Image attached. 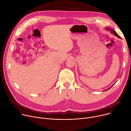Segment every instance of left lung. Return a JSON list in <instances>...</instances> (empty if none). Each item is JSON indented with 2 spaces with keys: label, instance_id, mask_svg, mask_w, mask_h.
Instances as JSON below:
<instances>
[{
  "label": "left lung",
  "instance_id": "left-lung-1",
  "mask_svg": "<svg viewBox=\"0 0 131 131\" xmlns=\"http://www.w3.org/2000/svg\"><path fill=\"white\" fill-rule=\"evenodd\" d=\"M106 29H107V30H109V31H110V32L112 33H113L114 35H115V36H116V37H117V38H120V39H121V37L119 36V35H118L117 34V33L115 31H114V30H111V29H110V28H106ZM112 85V86H113ZM110 87V88H111ZM110 88H109V89H106V90H104V91H106V90H108V89H110Z\"/></svg>",
  "mask_w": 131,
  "mask_h": 131
}]
</instances>
